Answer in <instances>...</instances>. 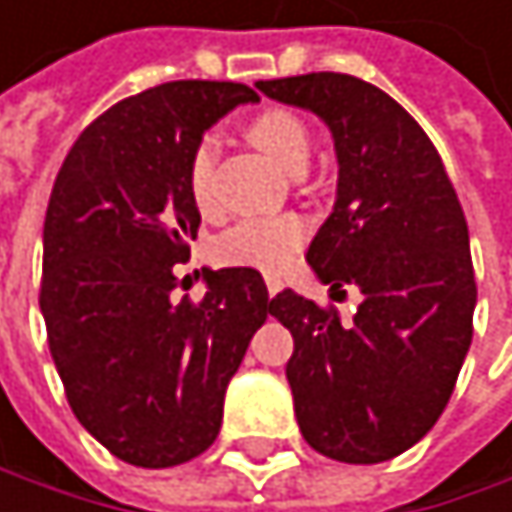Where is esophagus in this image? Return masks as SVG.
I'll list each match as a JSON object with an SVG mask.
<instances>
[{"label": "esophagus", "instance_id": "esophagus-1", "mask_svg": "<svg viewBox=\"0 0 512 512\" xmlns=\"http://www.w3.org/2000/svg\"><path fill=\"white\" fill-rule=\"evenodd\" d=\"M279 291H282V282H279V279H267V294L276 297Z\"/></svg>", "mask_w": 512, "mask_h": 512}]
</instances>
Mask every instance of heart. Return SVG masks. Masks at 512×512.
I'll use <instances>...</instances> for the list:
<instances>
[{
	"label": "heart",
	"instance_id": "obj_1",
	"mask_svg": "<svg viewBox=\"0 0 512 512\" xmlns=\"http://www.w3.org/2000/svg\"><path fill=\"white\" fill-rule=\"evenodd\" d=\"M248 139L258 145L273 163L288 172H297L309 160V130L306 124L285 112V108H267L254 115L245 127ZM218 139L206 133L188 160V185L200 206L212 197V169H215ZM306 242V221L297 215H270V218H248L233 224L218 242L215 258L230 267H248L261 273H279L291 264V258Z\"/></svg>",
	"mask_w": 512,
	"mask_h": 512
}]
</instances>
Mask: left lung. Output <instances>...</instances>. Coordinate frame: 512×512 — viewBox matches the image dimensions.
I'll list each match as a JSON object with an SVG mask.
<instances>
[{"mask_svg":"<svg viewBox=\"0 0 512 512\" xmlns=\"http://www.w3.org/2000/svg\"><path fill=\"white\" fill-rule=\"evenodd\" d=\"M254 87L331 130L337 200L306 264L331 291L364 297L349 324L291 288L270 300L294 337L285 376L300 434L334 461H388L434 428L470 349L477 282L461 203L425 130L379 87L340 72Z\"/></svg>","mask_w":512,"mask_h":512,"instance_id":"obj_1","label":"left lung"}]
</instances>
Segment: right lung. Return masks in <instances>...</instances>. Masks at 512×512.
Here are the masks:
<instances>
[{
	"instance_id": "add662e5",
	"label": "right lung",
	"mask_w": 512,
	"mask_h": 512,
	"mask_svg": "<svg viewBox=\"0 0 512 512\" xmlns=\"http://www.w3.org/2000/svg\"><path fill=\"white\" fill-rule=\"evenodd\" d=\"M258 93L169 81L99 115L66 154L48 215L39 306L75 419L127 464L206 452L224 391L270 315L258 270H206V297L175 303L172 267L197 239L188 160L203 133Z\"/></svg>"
}]
</instances>
